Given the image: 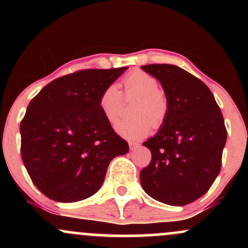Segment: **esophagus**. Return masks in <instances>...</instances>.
Instances as JSON below:
<instances>
[{"label": "esophagus", "instance_id": "34e87169", "mask_svg": "<svg viewBox=\"0 0 248 248\" xmlns=\"http://www.w3.org/2000/svg\"><path fill=\"white\" fill-rule=\"evenodd\" d=\"M140 147V144L136 143V142H129V149L130 150H135L136 148Z\"/></svg>", "mask_w": 248, "mask_h": 248}]
</instances>
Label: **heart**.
<instances>
[{
  "label": "heart",
  "instance_id": "b5f03b06",
  "mask_svg": "<svg viewBox=\"0 0 248 248\" xmlns=\"http://www.w3.org/2000/svg\"><path fill=\"white\" fill-rule=\"evenodd\" d=\"M124 92L127 95H139L133 108L136 116L124 119L115 124V130L128 140H141L146 138L154 126H158L168 113L167 96L158 90L160 85L153 76L142 71L128 75L124 79ZM122 106V93L115 84H110L101 92L99 107L110 124L118 120Z\"/></svg>",
  "mask_w": 248,
  "mask_h": 248
}]
</instances>
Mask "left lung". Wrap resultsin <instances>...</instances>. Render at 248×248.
Masks as SVG:
<instances>
[{
    "label": "left lung",
    "instance_id": "8db88e82",
    "mask_svg": "<svg viewBox=\"0 0 248 248\" xmlns=\"http://www.w3.org/2000/svg\"><path fill=\"white\" fill-rule=\"evenodd\" d=\"M141 69L161 82L168 113L155 136L143 142L152 152L140 182L150 197L183 206L205 195L217 178L227 132L209 87L187 71L170 64Z\"/></svg>",
    "mask_w": 248,
    "mask_h": 248
}]
</instances>
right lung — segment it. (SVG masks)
Returning a JSON list of instances; mask_svg holds the SVG:
<instances>
[{
    "label": "right lung",
    "instance_id": "1",
    "mask_svg": "<svg viewBox=\"0 0 248 248\" xmlns=\"http://www.w3.org/2000/svg\"><path fill=\"white\" fill-rule=\"evenodd\" d=\"M128 67L82 70L55 79L30 101L21 122L22 160L46 197L75 203L100 189L110 161L129 150L99 107Z\"/></svg>",
    "mask_w": 248,
    "mask_h": 248
}]
</instances>
